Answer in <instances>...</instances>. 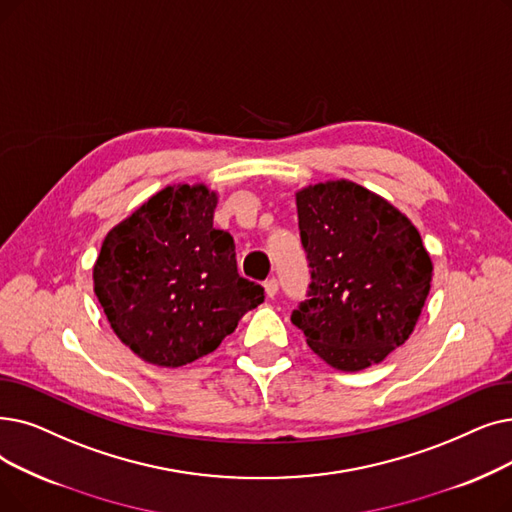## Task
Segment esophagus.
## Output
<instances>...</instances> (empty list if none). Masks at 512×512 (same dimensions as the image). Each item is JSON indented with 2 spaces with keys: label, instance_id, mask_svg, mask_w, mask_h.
Wrapping results in <instances>:
<instances>
[{
  "label": "esophagus",
  "instance_id": "1",
  "mask_svg": "<svg viewBox=\"0 0 512 512\" xmlns=\"http://www.w3.org/2000/svg\"><path fill=\"white\" fill-rule=\"evenodd\" d=\"M263 288H265V295H268L270 299H274V297L278 295V280H276V278H270V280H265Z\"/></svg>",
  "mask_w": 512,
  "mask_h": 512
}]
</instances>
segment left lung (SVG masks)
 I'll return each mask as SVG.
<instances>
[{"instance_id": "8db88e82", "label": "left lung", "mask_w": 512, "mask_h": 512, "mask_svg": "<svg viewBox=\"0 0 512 512\" xmlns=\"http://www.w3.org/2000/svg\"><path fill=\"white\" fill-rule=\"evenodd\" d=\"M297 213L311 284L293 324L332 368L383 362L412 335L431 288L433 263L418 230L347 180L303 188Z\"/></svg>"}]
</instances>
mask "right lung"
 <instances>
[{"mask_svg": "<svg viewBox=\"0 0 512 512\" xmlns=\"http://www.w3.org/2000/svg\"><path fill=\"white\" fill-rule=\"evenodd\" d=\"M217 194L167 186L102 242L94 291L115 335L144 362L177 368L215 351L263 303L242 278L234 238L213 228Z\"/></svg>", "mask_w": 512, "mask_h": 512, "instance_id": "obj_1", "label": "right lung"}]
</instances>
